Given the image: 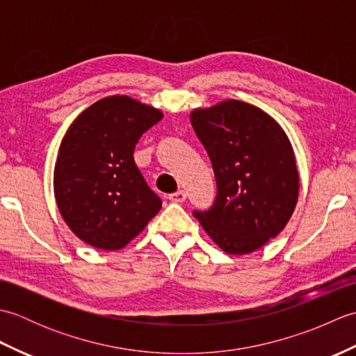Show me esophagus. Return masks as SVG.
Listing matches in <instances>:
<instances>
[{"label":"esophagus","instance_id":"1","mask_svg":"<svg viewBox=\"0 0 356 356\" xmlns=\"http://www.w3.org/2000/svg\"><path fill=\"white\" fill-rule=\"evenodd\" d=\"M168 199H170L171 202H174V203H182V202H185V199H186V193L182 191V190H179V191H176V193L170 194Z\"/></svg>","mask_w":356,"mask_h":356}]
</instances>
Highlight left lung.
Instances as JSON below:
<instances>
[{
	"mask_svg": "<svg viewBox=\"0 0 356 356\" xmlns=\"http://www.w3.org/2000/svg\"><path fill=\"white\" fill-rule=\"evenodd\" d=\"M190 119L217 180L213 208L194 217L226 254L254 252L284 229L297 207L292 143L274 118L243 101L194 108Z\"/></svg>",
	"mask_w": 356,
	"mask_h": 356,
	"instance_id": "left-lung-1",
	"label": "left lung"
}]
</instances>
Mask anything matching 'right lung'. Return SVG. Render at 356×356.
I'll return each instance as SVG.
<instances>
[{
  "mask_svg": "<svg viewBox=\"0 0 356 356\" xmlns=\"http://www.w3.org/2000/svg\"><path fill=\"white\" fill-rule=\"evenodd\" d=\"M162 111L125 95L107 96L73 120L59 145L53 191L59 213L84 243L118 251L162 208L134 163L139 138Z\"/></svg>",
  "mask_w": 356,
  "mask_h": 356,
  "instance_id": "add662e5",
  "label": "right lung"
}]
</instances>
